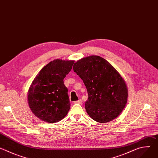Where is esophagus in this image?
Returning a JSON list of instances; mask_svg holds the SVG:
<instances>
[{
    "label": "esophagus",
    "mask_w": 158,
    "mask_h": 158,
    "mask_svg": "<svg viewBox=\"0 0 158 158\" xmlns=\"http://www.w3.org/2000/svg\"><path fill=\"white\" fill-rule=\"evenodd\" d=\"M82 99H79V100H78V101H74V104H82Z\"/></svg>",
    "instance_id": "esophagus-1"
}]
</instances>
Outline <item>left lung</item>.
<instances>
[{"instance_id":"left-lung-1","label":"left lung","mask_w":158,"mask_h":158,"mask_svg":"<svg viewBox=\"0 0 158 158\" xmlns=\"http://www.w3.org/2000/svg\"><path fill=\"white\" fill-rule=\"evenodd\" d=\"M74 65V71L87 89L85 108L89 116L99 123H108L117 118L127 103L128 94L119 73L98 56L82 58Z\"/></svg>"}]
</instances>
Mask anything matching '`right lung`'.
I'll return each mask as SVG.
<instances>
[{"mask_svg":"<svg viewBox=\"0 0 158 158\" xmlns=\"http://www.w3.org/2000/svg\"><path fill=\"white\" fill-rule=\"evenodd\" d=\"M74 63V60H54L44 66L34 79L27 98L32 112L40 119L53 123L67 115L71 104L64 79Z\"/></svg>","mask_w":158,"mask_h":158,"instance_id":"1","label":"right lung"}]
</instances>
